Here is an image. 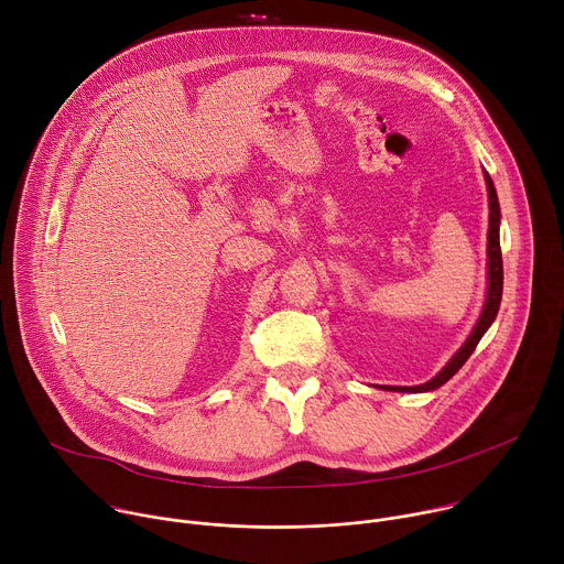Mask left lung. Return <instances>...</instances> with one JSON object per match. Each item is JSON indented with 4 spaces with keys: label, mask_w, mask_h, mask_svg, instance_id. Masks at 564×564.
<instances>
[{
    "label": "left lung",
    "mask_w": 564,
    "mask_h": 564,
    "mask_svg": "<svg viewBox=\"0 0 564 564\" xmlns=\"http://www.w3.org/2000/svg\"><path fill=\"white\" fill-rule=\"evenodd\" d=\"M485 181H487V189H489V292H487V303L485 310L479 314L477 326L473 328L470 337L466 339V344L457 350V355L442 368L440 375H435L431 381L422 383V386H386L388 390H399V392H426V390H435L442 383H446L464 364L466 359L473 355V350L477 348L481 335L489 330V326L494 324V318L498 316L500 310V301H502V283H505V270H502V250H500V203H498V194L494 187L491 176L485 172Z\"/></svg>",
    "instance_id": "left-lung-1"
}]
</instances>
